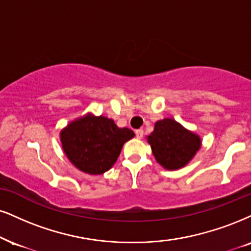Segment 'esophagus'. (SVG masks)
I'll use <instances>...</instances> for the list:
<instances>
[{
  "mask_svg": "<svg viewBox=\"0 0 251 251\" xmlns=\"http://www.w3.org/2000/svg\"><path fill=\"white\" fill-rule=\"evenodd\" d=\"M135 134H136V137H137V138H142V137H143V134H144L143 129H137V130L135 131Z\"/></svg>",
  "mask_w": 251,
  "mask_h": 251,
  "instance_id": "34e87169",
  "label": "esophagus"
}]
</instances>
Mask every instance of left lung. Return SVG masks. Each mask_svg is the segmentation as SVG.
<instances>
[{
	"instance_id": "obj_1",
	"label": "left lung",
	"mask_w": 251,
	"mask_h": 251,
	"mask_svg": "<svg viewBox=\"0 0 251 251\" xmlns=\"http://www.w3.org/2000/svg\"><path fill=\"white\" fill-rule=\"evenodd\" d=\"M147 140L154 158L166 170L184 168L201 147L199 136L172 119L157 121Z\"/></svg>"
}]
</instances>
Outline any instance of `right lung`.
<instances>
[{"label": "right lung", "mask_w": 251, "mask_h": 251, "mask_svg": "<svg viewBox=\"0 0 251 251\" xmlns=\"http://www.w3.org/2000/svg\"><path fill=\"white\" fill-rule=\"evenodd\" d=\"M134 136L131 129L119 128L111 119L88 114L64 128L60 141L76 169L88 175H102L115 164L123 144Z\"/></svg>", "instance_id": "obj_1"}]
</instances>
